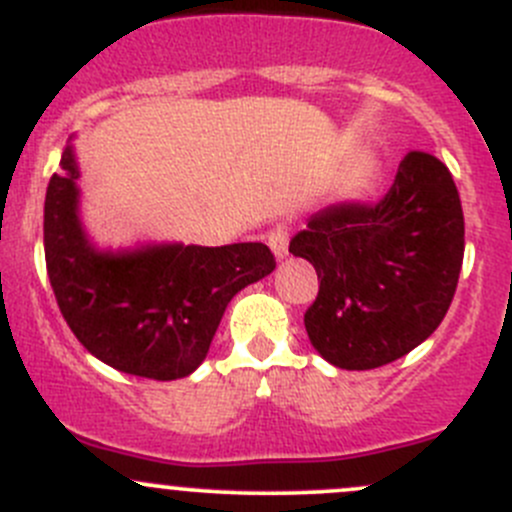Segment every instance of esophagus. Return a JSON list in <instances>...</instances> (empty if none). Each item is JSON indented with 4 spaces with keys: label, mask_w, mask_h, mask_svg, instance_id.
<instances>
[{
    "label": "esophagus",
    "mask_w": 512,
    "mask_h": 512,
    "mask_svg": "<svg viewBox=\"0 0 512 512\" xmlns=\"http://www.w3.org/2000/svg\"><path fill=\"white\" fill-rule=\"evenodd\" d=\"M267 245H270V250L275 252L277 260H285V257H287V247H289L287 227H282V225L272 227V230L267 232Z\"/></svg>",
    "instance_id": "1"
}]
</instances>
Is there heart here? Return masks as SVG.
Masks as SVG:
<instances>
[{
  "instance_id": "b5f03b06",
  "label": "heart",
  "mask_w": 512,
  "mask_h": 512,
  "mask_svg": "<svg viewBox=\"0 0 512 512\" xmlns=\"http://www.w3.org/2000/svg\"><path fill=\"white\" fill-rule=\"evenodd\" d=\"M371 173H374V168H371L369 160H364V163H361L359 168L354 170V175H352V188H354V190L361 188V185H364L366 180L371 178Z\"/></svg>"
}]
</instances>
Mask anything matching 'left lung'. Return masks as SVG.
<instances>
[{
  "instance_id": "obj_1",
  "label": "left lung",
  "mask_w": 512,
  "mask_h": 512,
  "mask_svg": "<svg viewBox=\"0 0 512 512\" xmlns=\"http://www.w3.org/2000/svg\"><path fill=\"white\" fill-rule=\"evenodd\" d=\"M463 208L438 158L411 151L376 205H332L289 252L317 270L304 314L312 347L347 371L391 364L446 317L463 265Z\"/></svg>"
}]
</instances>
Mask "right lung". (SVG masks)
Wrapping results in <instances>:
<instances>
[{
    "label": "right lung",
    "mask_w": 512,
    "mask_h": 512,
    "mask_svg": "<svg viewBox=\"0 0 512 512\" xmlns=\"http://www.w3.org/2000/svg\"><path fill=\"white\" fill-rule=\"evenodd\" d=\"M79 180L69 138L44 203L46 272L66 324L86 352L123 374L156 381L190 376L208 356L230 299L275 270L270 247H101L81 215Z\"/></svg>",
    "instance_id": "right-lung-1"
}]
</instances>
